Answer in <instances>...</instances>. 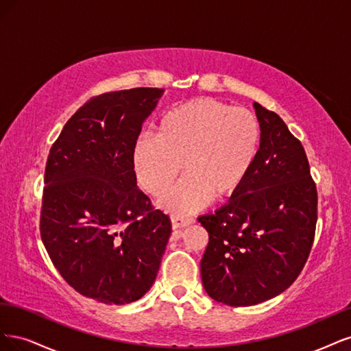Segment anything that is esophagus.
I'll return each mask as SVG.
<instances>
[{
	"label": "esophagus",
	"instance_id": "esophagus-1",
	"mask_svg": "<svg viewBox=\"0 0 351 351\" xmlns=\"http://www.w3.org/2000/svg\"><path fill=\"white\" fill-rule=\"evenodd\" d=\"M171 221H172V229L173 230L186 228V226H189L192 223L191 219H185V217H180V216H172Z\"/></svg>",
	"mask_w": 351,
	"mask_h": 351
}]
</instances>
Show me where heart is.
Wrapping results in <instances>:
<instances>
[{"mask_svg": "<svg viewBox=\"0 0 351 351\" xmlns=\"http://www.w3.org/2000/svg\"><path fill=\"white\" fill-rule=\"evenodd\" d=\"M261 128L250 109L198 97L169 109L154 138L143 137L132 149V172L147 194L159 198L179 173L180 182L160 201L175 214H189L220 202L241 189L256 160Z\"/></svg>", "mask_w": 351, "mask_h": 351, "instance_id": "b5f03b06", "label": "heart"}]
</instances>
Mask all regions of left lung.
Listing matches in <instances>:
<instances>
[{
    "label": "left lung",
    "mask_w": 351,
    "mask_h": 351,
    "mask_svg": "<svg viewBox=\"0 0 351 351\" xmlns=\"http://www.w3.org/2000/svg\"><path fill=\"white\" fill-rule=\"evenodd\" d=\"M261 128L256 160L228 204L198 217L208 232L201 278L229 306L276 298L293 285L311 254L318 192L302 143L276 112L254 104Z\"/></svg>",
    "instance_id": "obj_1"
}]
</instances>
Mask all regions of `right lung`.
Segmentation results:
<instances>
[{"label":"right lung","mask_w":351,"mask_h":351,"mask_svg":"<svg viewBox=\"0 0 351 351\" xmlns=\"http://www.w3.org/2000/svg\"><path fill=\"white\" fill-rule=\"evenodd\" d=\"M163 88L92 97L52 144L40 237L62 278L80 295L125 304L150 290L172 224L137 186L132 149Z\"/></svg>","instance_id":"add662e5"}]
</instances>
